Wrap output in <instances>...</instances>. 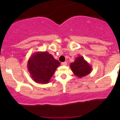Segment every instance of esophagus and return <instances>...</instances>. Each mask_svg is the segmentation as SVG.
<instances>
[{"label":"esophagus","mask_w":120,"mask_h":120,"mask_svg":"<svg viewBox=\"0 0 120 120\" xmlns=\"http://www.w3.org/2000/svg\"><path fill=\"white\" fill-rule=\"evenodd\" d=\"M62 65H64V66H65V65H67V63L66 61H65V62H63V63H62Z\"/></svg>","instance_id":"1"}]
</instances>
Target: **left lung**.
I'll return each mask as SVG.
<instances>
[{
	"mask_svg": "<svg viewBox=\"0 0 120 120\" xmlns=\"http://www.w3.org/2000/svg\"><path fill=\"white\" fill-rule=\"evenodd\" d=\"M70 67L73 73L79 78L88 75L92 71L91 66L81 56L76 57L73 63H71Z\"/></svg>",
	"mask_w": 120,
	"mask_h": 120,
	"instance_id": "1",
	"label": "left lung"
}]
</instances>
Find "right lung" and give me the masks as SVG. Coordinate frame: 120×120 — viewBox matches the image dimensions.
I'll return each mask as SVG.
<instances>
[{"label": "right lung", "instance_id": "right-lung-1", "mask_svg": "<svg viewBox=\"0 0 120 120\" xmlns=\"http://www.w3.org/2000/svg\"><path fill=\"white\" fill-rule=\"evenodd\" d=\"M60 63L48 52L38 51L31 55L27 67L31 78L35 82L46 84L50 79Z\"/></svg>", "mask_w": 120, "mask_h": 120}]
</instances>
